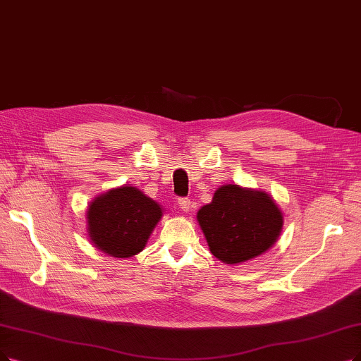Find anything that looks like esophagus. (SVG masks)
I'll return each instance as SVG.
<instances>
[{
	"instance_id": "1",
	"label": "esophagus",
	"mask_w": 361,
	"mask_h": 361,
	"mask_svg": "<svg viewBox=\"0 0 361 361\" xmlns=\"http://www.w3.org/2000/svg\"><path fill=\"white\" fill-rule=\"evenodd\" d=\"M178 204L183 212H190L191 210V201L190 198H179L178 200Z\"/></svg>"
}]
</instances>
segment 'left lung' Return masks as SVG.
<instances>
[{"mask_svg":"<svg viewBox=\"0 0 361 361\" xmlns=\"http://www.w3.org/2000/svg\"><path fill=\"white\" fill-rule=\"evenodd\" d=\"M197 222L212 255L224 264L238 265L274 246L284 218L268 192L226 183L197 212Z\"/></svg>","mask_w":361,"mask_h":361,"instance_id":"1","label":"left lung"}]
</instances>
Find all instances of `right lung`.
<instances>
[{
    "label": "right lung",
    "mask_w": 361,
    "mask_h": 361,
    "mask_svg": "<svg viewBox=\"0 0 361 361\" xmlns=\"http://www.w3.org/2000/svg\"><path fill=\"white\" fill-rule=\"evenodd\" d=\"M163 207L136 186L123 185L92 200L85 212L89 240L112 257H132L145 249Z\"/></svg>",
    "instance_id": "add662e5"
}]
</instances>
